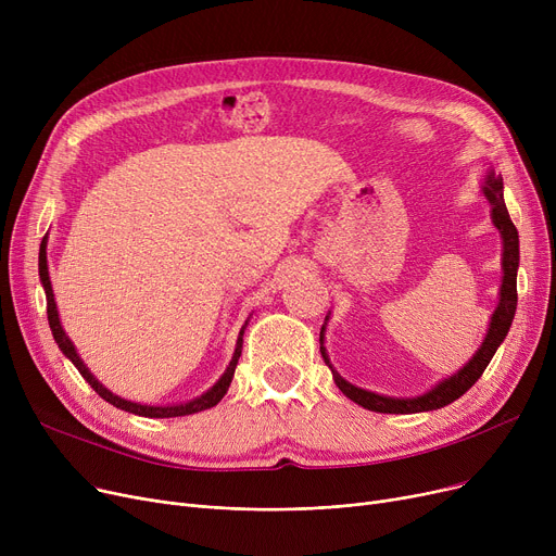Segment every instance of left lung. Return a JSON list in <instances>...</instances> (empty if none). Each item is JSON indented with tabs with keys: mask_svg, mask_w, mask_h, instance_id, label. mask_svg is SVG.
<instances>
[{
	"mask_svg": "<svg viewBox=\"0 0 556 556\" xmlns=\"http://www.w3.org/2000/svg\"><path fill=\"white\" fill-rule=\"evenodd\" d=\"M482 193L486 195L489 204H491V220L495 225V229L501 231L503 239V283H501V298H498V306H495L491 323H489V331L480 344L478 352L473 354V358L466 363L457 374H453L451 378H444L442 383H437L432 390H428L421 396H413V399H394V396H383L376 394L363 388H356L333 369L327 346H325V327L319 331V352H323L325 363L329 365L333 381L340 388V392L352 399L354 403L367 407L371 413H383V415H415V413H428V410H440V407L453 403L455 399H459L466 390H471L476 386L478 378L482 376V371L486 369V365L491 363L495 349L501 346V342L505 340L511 319L516 313V302H518V293H516V273H518V229L514 227L507 204L503 198V178L495 175L493 168L486 170L484 175V185H482Z\"/></svg>",
	"mask_w": 556,
	"mask_h": 556,
	"instance_id": "8db88e82",
	"label": "left lung"
}]
</instances>
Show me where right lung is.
<instances>
[{
	"instance_id": "1",
	"label": "right lung",
	"mask_w": 556,
	"mask_h": 556,
	"mask_svg": "<svg viewBox=\"0 0 556 556\" xmlns=\"http://www.w3.org/2000/svg\"><path fill=\"white\" fill-rule=\"evenodd\" d=\"M38 270H40V281H42V288H45V295H47V317H49V327H51V333H53V340L58 342V346H61V352L76 365V369L83 374V378L87 383L92 386V390L105 399L108 403H112L114 407H119V410H126V413H132V415H139V417H151V419H168V417H187V415H193V413H202V410H210V407H214L229 390V383L233 378V369H237V363L241 358V349H243V333H245V327L248 323L241 327V333H239V340H237V349H233V356L225 369V374L218 378L216 386L210 388L204 394H200L198 399L193 401H187V403H178V405H141V403H132V401H126L122 396L112 394L108 388H103L97 378L92 376V371L85 367V363L80 361V356L76 354V346L74 342L67 338L63 325H61V317H58V308H55V300H53V290H51V279H49V268H47V237L42 239L40 243V256H38Z\"/></svg>"
}]
</instances>
